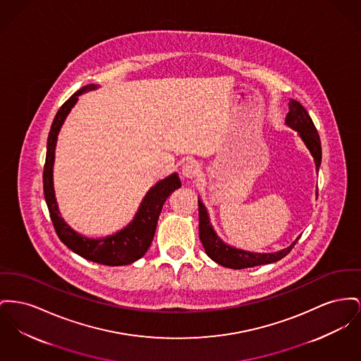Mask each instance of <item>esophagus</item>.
<instances>
[{
    "mask_svg": "<svg viewBox=\"0 0 361 361\" xmlns=\"http://www.w3.org/2000/svg\"><path fill=\"white\" fill-rule=\"evenodd\" d=\"M199 173H200V166H199V164L195 162V161L185 162V164L183 165V168H181V174H183V177L187 178V180L195 178Z\"/></svg>",
    "mask_w": 361,
    "mask_h": 361,
    "instance_id": "obj_1",
    "label": "esophagus"
}]
</instances>
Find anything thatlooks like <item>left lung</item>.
Returning <instances> with one entry per match:
<instances>
[{
  "mask_svg": "<svg viewBox=\"0 0 361 361\" xmlns=\"http://www.w3.org/2000/svg\"><path fill=\"white\" fill-rule=\"evenodd\" d=\"M286 124L298 130L305 146L311 151L317 164V169L319 170L320 161H322V146H320L318 130L314 126V121L310 117L308 111L293 99L289 102V113L286 116ZM199 237L206 254L209 255L214 262H216L224 267L237 269V270L254 267L259 264L274 263L289 254L298 240L297 238L290 247L273 254H252V252L231 248L225 245L212 231L206 207L200 200H199Z\"/></svg>",
  "mask_w": 361,
  "mask_h": 361,
  "instance_id": "8db88e82",
  "label": "left lung"
}]
</instances>
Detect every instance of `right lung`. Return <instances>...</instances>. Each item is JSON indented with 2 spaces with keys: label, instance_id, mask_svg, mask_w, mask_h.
Instances as JSON below:
<instances>
[{
  "label": "right lung",
  "instance_id": "add662e5",
  "mask_svg": "<svg viewBox=\"0 0 361 361\" xmlns=\"http://www.w3.org/2000/svg\"><path fill=\"white\" fill-rule=\"evenodd\" d=\"M97 85H90L82 87L76 91L64 105L57 111L47 137L46 161L43 166V193L49 209L50 219L59 238L75 254L80 255L87 260L101 263L105 266H123L129 264L147 252L152 237L157 229V222L162 212L164 203L173 191L181 187L177 174H171L168 178L159 181L146 195L139 212L132 224L124 231L106 238L91 240L73 232L59 215L57 203L53 190V162H54V147L57 142L59 130L64 123L66 114L76 104L78 97L87 90H94Z\"/></svg>",
  "mask_w": 361,
  "mask_h": 361
}]
</instances>
